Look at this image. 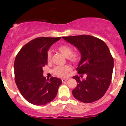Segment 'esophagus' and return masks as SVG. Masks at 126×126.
Here are the masks:
<instances>
[{"label":"esophagus","instance_id":"1","mask_svg":"<svg viewBox=\"0 0 126 126\" xmlns=\"http://www.w3.org/2000/svg\"><path fill=\"white\" fill-rule=\"evenodd\" d=\"M61 80H62V81H63V82H64V81H66L68 80V78H66V79H64V78H63V79H62Z\"/></svg>","mask_w":126,"mask_h":126}]
</instances>
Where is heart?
Instances as JSON below:
<instances>
[{
    "instance_id": "heart-1",
    "label": "heart",
    "mask_w": 126,
    "mask_h": 126,
    "mask_svg": "<svg viewBox=\"0 0 126 126\" xmlns=\"http://www.w3.org/2000/svg\"><path fill=\"white\" fill-rule=\"evenodd\" d=\"M57 50L60 51L63 56L66 57L69 61L72 63H76L79 61L80 55L79 52L72 51V48L70 46L68 45H62L58 47ZM47 60L48 63L51 60V53L50 51H48L47 54ZM71 71V67L69 65L65 66H58L55 67L53 70V72L55 75L59 77H66Z\"/></svg>"
}]
</instances>
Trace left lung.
<instances>
[{
  "mask_svg": "<svg viewBox=\"0 0 126 126\" xmlns=\"http://www.w3.org/2000/svg\"><path fill=\"white\" fill-rule=\"evenodd\" d=\"M63 38L79 50L81 60L76 70L79 74L86 75L82 80L78 75L72 78L78 83L72 91L73 97L84 103L98 100L105 94L112 80L114 61L108 47L102 40L90 35Z\"/></svg>",
  "mask_w": 126,
  "mask_h": 126,
  "instance_id": "8db88e82",
  "label": "left lung"
}]
</instances>
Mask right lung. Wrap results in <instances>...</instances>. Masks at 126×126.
I'll return each instance as SVG.
<instances>
[{
    "instance_id": "1",
    "label": "right lung",
    "mask_w": 126,
    "mask_h": 126,
    "mask_svg": "<svg viewBox=\"0 0 126 126\" xmlns=\"http://www.w3.org/2000/svg\"><path fill=\"white\" fill-rule=\"evenodd\" d=\"M59 37H37L24 45L14 62L15 81L21 95L35 105H46L56 97L62 80L52 77L46 80L43 68L47 65V54Z\"/></svg>"
}]
</instances>
